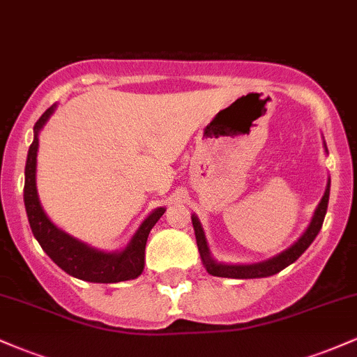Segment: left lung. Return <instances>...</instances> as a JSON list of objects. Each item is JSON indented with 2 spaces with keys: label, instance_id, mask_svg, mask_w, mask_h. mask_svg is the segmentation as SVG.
Segmentation results:
<instances>
[{
  "label": "left lung",
  "instance_id": "obj_1",
  "mask_svg": "<svg viewBox=\"0 0 357 357\" xmlns=\"http://www.w3.org/2000/svg\"><path fill=\"white\" fill-rule=\"evenodd\" d=\"M324 149L327 153V146L324 142ZM329 192H331V178L327 179L326 191H324L322 199L319 202L317 208H315L312 220H310L309 227L305 228V231L298 236L297 241H294L289 248H285L284 252L277 253V255L267 258V260L255 261V264H223L218 261L216 258H213L210 252V245H208L206 235L202 227V221L196 215H191L192 228H195V236H196V245H198L199 257L206 268V272L213 277H227V278H261V277H270L275 275V273L289 267L290 264L297 260L307 248L310 247V243L315 240L317 233L321 231L324 218H326L327 213V204H329Z\"/></svg>",
  "mask_w": 357,
  "mask_h": 357
}]
</instances>
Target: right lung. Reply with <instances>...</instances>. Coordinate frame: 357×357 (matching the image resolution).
Here are the masks:
<instances>
[{"mask_svg":"<svg viewBox=\"0 0 357 357\" xmlns=\"http://www.w3.org/2000/svg\"><path fill=\"white\" fill-rule=\"evenodd\" d=\"M56 110V104L48 107L36 121L33 127V142L26 155V166H24V190L23 199L26 208V216L30 221V228L33 236L43 248V252L55 261L59 267L67 272L68 275L80 278L93 284H116V282L132 280L137 278L144 270L146 257V241L151 230L158 220L165 215L166 208H155L146 216L144 221L139 225L136 233L129 243L122 250L105 252L92 245L85 243L75 236L68 235L61 228L56 227L43 211L40 203L38 191H36V154H38V136L40 130L50 121L53 112Z\"/></svg>","mask_w":357,"mask_h":357,"instance_id":"right-lung-1","label":"right lung"}]
</instances>
